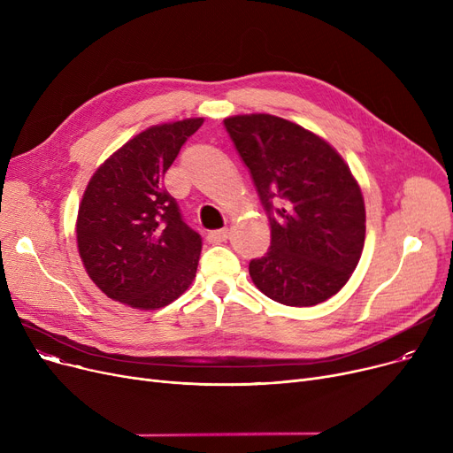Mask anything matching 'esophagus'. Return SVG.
I'll return each mask as SVG.
<instances>
[{"mask_svg":"<svg viewBox=\"0 0 453 453\" xmlns=\"http://www.w3.org/2000/svg\"><path fill=\"white\" fill-rule=\"evenodd\" d=\"M229 239V227L224 229H217V231H209L207 233V241L212 244H219V242H226Z\"/></svg>","mask_w":453,"mask_h":453,"instance_id":"1","label":"esophagus"}]
</instances>
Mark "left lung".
Masks as SVG:
<instances>
[{"label":"left lung","instance_id":"1","mask_svg":"<svg viewBox=\"0 0 453 453\" xmlns=\"http://www.w3.org/2000/svg\"><path fill=\"white\" fill-rule=\"evenodd\" d=\"M224 125L270 214L272 246L250 263L253 284L287 306L336 296L365 242V202L349 165L328 141L288 119L246 113Z\"/></svg>","mask_w":453,"mask_h":453}]
</instances>
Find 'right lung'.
<instances>
[{
  "label": "right lung",
  "instance_id": "right-lung-1",
  "mask_svg": "<svg viewBox=\"0 0 453 453\" xmlns=\"http://www.w3.org/2000/svg\"><path fill=\"white\" fill-rule=\"evenodd\" d=\"M203 117L149 127L119 147L89 178L77 214L86 273L106 297L137 311L178 299L196 277L200 234L163 188L165 173Z\"/></svg>",
  "mask_w": 453,
  "mask_h": 453
}]
</instances>
